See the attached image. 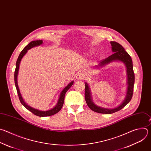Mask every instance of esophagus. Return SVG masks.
Masks as SVG:
<instances>
[{"mask_svg": "<svg viewBox=\"0 0 151 151\" xmlns=\"http://www.w3.org/2000/svg\"><path fill=\"white\" fill-rule=\"evenodd\" d=\"M77 79H84L85 78V74L82 72H78L76 76Z\"/></svg>", "mask_w": 151, "mask_h": 151, "instance_id": "esophagus-1", "label": "esophagus"}]
</instances>
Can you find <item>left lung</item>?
Segmentation results:
<instances>
[{
	"instance_id": "8db88e82",
	"label": "left lung",
	"mask_w": 151,
	"mask_h": 151,
	"mask_svg": "<svg viewBox=\"0 0 151 151\" xmlns=\"http://www.w3.org/2000/svg\"><path fill=\"white\" fill-rule=\"evenodd\" d=\"M112 50V52H114L112 55L108 56V58L102 59L101 61L98 64L100 67H103L108 63L114 61H120L123 62L127 67V83H128V88L127 92L126 95V97L123 102L118 106V107L109 109L106 108H102L95 105L91 99L90 96V91L88 87V84L85 83V100L87 103V106L91 109L92 111L96 112L105 114H110L114 112H117L123 108L132 99L133 94V88H134V73L133 68V62L131 56L125 50L124 47L120 45L119 43L116 42H111Z\"/></svg>"
}]
</instances>
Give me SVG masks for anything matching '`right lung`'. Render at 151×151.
I'll use <instances>...</instances> for the list:
<instances>
[{
  "mask_svg": "<svg viewBox=\"0 0 151 151\" xmlns=\"http://www.w3.org/2000/svg\"><path fill=\"white\" fill-rule=\"evenodd\" d=\"M43 43V41L42 40H36V41H32L30 42L28 45H27L24 49L21 52L18 59L16 63V68L15 70V73H14V80H15V84L16 86V88L17 90V93H18V95L19 99V101L21 102V103L28 109L29 110L30 112H32L33 114H34L35 115L39 116H50L52 115H54L55 114H56L57 112H58L61 109L64 102V98H65V95L66 93V92L68 91V89L72 86V85L73 84V81H71L70 83H69L63 90V91L61 92V94H60L59 96V98L58 99V103L56 105V106L49 110V111H39L37 109H34L32 107L29 106L28 105H27L24 101H23L22 96L21 95L19 90L18 88V83H17V76H18V70H19V64L20 62L21 61V59L22 58V57L25 55V54L27 52V50L28 49H30L31 48L35 47V46H39L40 45H42Z\"/></svg>",
  "mask_w": 151,
  "mask_h": 151,
  "instance_id": "add662e5",
  "label": "right lung"
}]
</instances>
